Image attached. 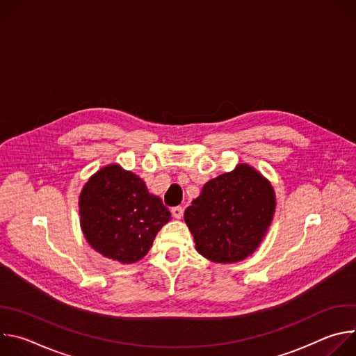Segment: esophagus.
<instances>
[{
	"label": "esophagus",
	"instance_id": "1",
	"mask_svg": "<svg viewBox=\"0 0 356 356\" xmlns=\"http://www.w3.org/2000/svg\"><path fill=\"white\" fill-rule=\"evenodd\" d=\"M170 211H172V216H173L176 220H180V218L183 217V207H180V206L173 207Z\"/></svg>",
	"mask_w": 356,
	"mask_h": 356
}]
</instances>
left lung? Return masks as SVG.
<instances>
[{"instance_id": "obj_1", "label": "left lung", "mask_w": 356, "mask_h": 356, "mask_svg": "<svg viewBox=\"0 0 356 356\" xmlns=\"http://www.w3.org/2000/svg\"><path fill=\"white\" fill-rule=\"evenodd\" d=\"M275 190L249 165L207 181L184 211L195 249L217 264H235L252 255L272 224Z\"/></svg>"}]
</instances>
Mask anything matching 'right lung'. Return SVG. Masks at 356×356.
Here are the masks:
<instances>
[{"instance_id":"1","label":"right lung","mask_w":356,"mask_h":356,"mask_svg":"<svg viewBox=\"0 0 356 356\" xmlns=\"http://www.w3.org/2000/svg\"><path fill=\"white\" fill-rule=\"evenodd\" d=\"M80 224L87 242L101 255L134 264L149 252L156 234L172 220L145 181L113 163L94 173L80 197Z\"/></svg>"}]
</instances>
